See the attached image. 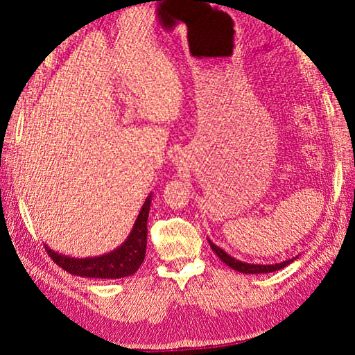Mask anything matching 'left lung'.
Masks as SVG:
<instances>
[{
  "mask_svg": "<svg viewBox=\"0 0 355 355\" xmlns=\"http://www.w3.org/2000/svg\"><path fill=\"white\" fill-rule=\"evenodd\" d=\"M209 245H211V249L218 254V257L220 258L222 261H224L227 266H230L232 269H235L238 272H244V274H261V272H274V271H279V269L285 268L290 264L293 260H288L284 263H279V264H249V263H243V261H238L235 258L227 255L224 250L218 245H214L211 241H209Z\"/></svg>",
  "mask_w": 355,
  "mask_h": 355,
  "instance_id": "left-lung-1",
  "label": "left lung"
}]
</instances>
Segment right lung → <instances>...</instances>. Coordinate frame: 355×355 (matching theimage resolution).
<instances>
[{
    "label": "right lung",
    "mask_w": 355,
    "mask_h": 355,
    "mask_svg": "<svg viewBox=\"0 0 355 355\" xmlns=\"http://www.w3.org/2000/svg\"><path fill=\"white\" fill-rule=\"evenodd\" d=\"M147 197L146 203L135 222L133 230L130 236L120 248H117L111 254L95 257V258H69L59 255L51 249H45L48 255L58 266L80 277H95V279H122L135 274L146 258L147 249V219L150 211V199Z\"/></svg>",
    "instance_id": "1"
}]
</instances>
